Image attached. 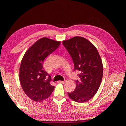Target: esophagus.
I'll use <instances>...</instances> for the list:
<instances>
[{
	"label": "esophagus",
	"instance_id": "34e87169",
	"mask_svg": "<svg viewBox=\"0 0 126 126\" xmlns=\"http://www.w3.org/2000/svg\"><path fill=\"white\" fill-rule=\"evenodd\" d=\"M65 82H66L65 80V81H57L58 83H63V84H64V83H65Z\"/></svg>",
	"mask_w": 126,
	"mask_h": 126
}]
</instances>
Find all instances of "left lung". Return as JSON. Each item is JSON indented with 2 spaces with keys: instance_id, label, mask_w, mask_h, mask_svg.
Masks as SVG:
<instances>
[{
  "instance_id": "8db88e82",
  "label": "left lung",
  "mask_w": 126,
  "mask_h": 126,
  "mask_svg": "<svg viewBox=\"0 0 126 126\" xmlns=\"http://www.w3.org/2000/svg\"><path fill=\"white\" fill-rule=\"evenodd\" d=\"M74 64V70L79 71V81H76L73 92L68 93L72 100L84 103L97 93L103 77V66L96 47L82 37L76 36L63 41Z\"/></svg>"
}]
</instances>
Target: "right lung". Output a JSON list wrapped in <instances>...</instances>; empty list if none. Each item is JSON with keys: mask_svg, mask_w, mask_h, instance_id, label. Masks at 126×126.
<instances>
[{"mask_svg": "<svg viewBox=\"0 0 126 126\" xmlns=\"http://www.w3.org/2000/svg\"><path fill=\"white\" fill-rule=\"evenodd\" d=\"M60 41L43 37L29 48L24 55L19 68V81L26 96L36 102L47 98L54 89L51 77L44 70L43 63L47 56L59 47Z\"/></svg>", "mask_w": 126, "mask_h": 126, "instance_id": "obj_1", "label": "right lung"}]
</instances>
